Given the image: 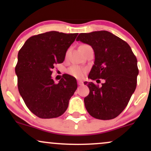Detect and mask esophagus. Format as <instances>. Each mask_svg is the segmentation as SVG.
<instances>
[{
	"label": "esophagus",
	"instance_id": "1",
	"mask_svg": "<svg viewBox=\"0 0 151 151\" xmlns=\"http://www.w3.org/2000/svg\"><path fill=\"white\" fill-rule=\"evenodd\" d=\"M77 84H78V85L81 86V85H82V84H83V81H80V80L77 81Z\"/></svg>",
	"mask_w": 151,
	"mask_h": 151
}]
</instances>
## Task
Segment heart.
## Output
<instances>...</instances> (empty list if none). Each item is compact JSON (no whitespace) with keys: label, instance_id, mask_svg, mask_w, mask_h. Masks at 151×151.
Returning <instances> with one entry per match:
<instances>
[{"label":"heart","instance_id":"heart-1","mask_svg":"<svg viewBox=\"0 0 151 151\" xmlns=\"http://www.w3.org/2000/svg\"><path fill=\"white\" fill-rule=\"evenodd\" d=\"M86 72V70L84 67L80 66L73 65L67 70V72L72 77L77 78V79H81L84 76Z\"/></svg>","mask_w":151,"mask_h":151}]
</instances>
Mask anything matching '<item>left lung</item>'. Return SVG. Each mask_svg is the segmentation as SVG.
I'll return each mask as SVG.
<instances>
[{
    "label": "left lung",
    "mask_w": 151,
    "mask_h": 151,
    "mask_svg": "<svg viewBox=\"0 0 151 151\" xmlns=\"http://www.w3.org/2000/svg\"><path fill=\"white\" fill-rule=\"evenodd\" d=\"M77 41L89 45L95 60L88 78L104 82L101 86L85 81L89 93L84 105L91 116L101 120L117 117L135 91L138 69L137 59L127 42L106 30L81 33Z\"/></svg>",
    "instance_id": "8db88e82"
}]
</instances>
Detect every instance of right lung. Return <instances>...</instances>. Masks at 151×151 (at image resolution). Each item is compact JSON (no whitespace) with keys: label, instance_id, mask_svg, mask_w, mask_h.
Listing matches in <instances>:
<instances>
[{"label":"right lung","instance_id":"1","mask_svg":"<svg viewBox=\"0 0 151 151\" xmlns=\"http://www.w3.org/2000/svg\"><path fill=\"white\" fill-rule=\"evenodd\" d=\"M78 33L50 31L27 39L20 50L15 74L20 96L32 113L41 119H52L65 112L77 88L76 79L65 74L58 83L52 70L65 60L67 50Z\"/></svg>","mask_w":151,"mask_h":151}]
</instances>
